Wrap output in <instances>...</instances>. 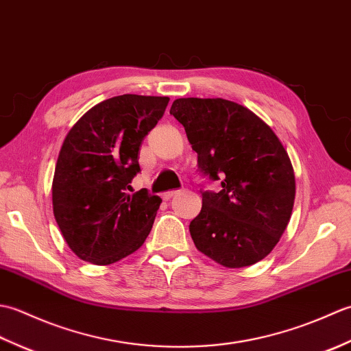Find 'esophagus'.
<instances>
[{
	"label": "esophagus",
	"instance_id": "esophagus-1",
	"mask_svg": "<svg viewBox=\"0 0 351 351\" xmlns=\"http://www.w3.org/2000/svg\"><path fill=\"white\" fill-rule=\"evenodd\" d=\"M178 193H180V191H178V190H170V191H166V193H162V195H161V197H162V200H170L171 197H173L175 195H178Z\"/></svg>",
	"mask_w": 351,
	"mask_h": 351
}]
</instances>
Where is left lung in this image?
Masks as SVG:
<instances>
[{
  "label": "left lung",
  "instance_id": "8db88e82",
  "mask_svg": "<svg viewBox=\"0 0 351 351\" xmlns=\"http://www.w3.org/2000/svg\"><path fill=\"white\" fill-rule=\"evenodd\" d=\"M197 154L199 170L221 181L202 193L190 223L199 252L228 268L264 259L291 219L295 178L285 147L263 119L221 98H180L170 108Z\"/></svg>",
  "mask_w": 351,
  "mask_h": 351
}]
</instances>
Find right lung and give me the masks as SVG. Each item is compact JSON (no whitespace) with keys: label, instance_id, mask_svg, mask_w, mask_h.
<instances>
[{"label":"right lung","instance_id":"obj_1","mask_svg":"<svg viewBox=\"0 0 351 351\" xmlns=\"http://www.w3.org/2000/svg\"><path fill=\"white\" fill-rule=\"evenodd\" d=\"M167 104V96H114L96 104L66 136L52 180V210L66 243L86 263H117L151 232L161 199L145 189L126 190L140 171L141 141Z\"/></svg>","mask_w":351,"mask_h":351}]
</instances>
